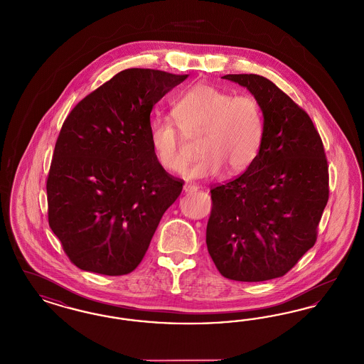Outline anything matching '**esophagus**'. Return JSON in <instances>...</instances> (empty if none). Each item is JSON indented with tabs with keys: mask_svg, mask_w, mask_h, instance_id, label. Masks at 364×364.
Instances as JSON below:
<instances>
[{
	"mask_svg": "<svg viewBox=\"0 0 364 364\" xmlns=\"http://www.w3.org/2000/svg\"><path fill=\"white\" fill-rule=\"evenodd\" d=\"M198 189H199V186L192 184V183H186V184H184V187H183V191H184L186 193H191V192L198 191Z\"/></svg>",
	"mask_w": 364,
	"mask_h": 364,
	"instance_id": "1",
	"label": "esophagus"
}]
</instances>
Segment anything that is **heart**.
I'll return each instance as SVG.
<instances>
[{"label":"heart","mask_w":364,"mask_h":364,"mask_svg":"<svg viewBox=\"0 0 364 364\" xmlns=\"http://www.w3.org/2000/svg\"><path fill=\"white\" fill-rule=\"evenodd\" d=\"M173 117H154L149 141L154 159L164 169L178 172L187 162V139L200 136L203 156L186 169L187 178L217 176L225 165L240 173L257 157L264 120L260 102L250 95H233L226 89L199 84L175 104Z\"/></svg>","instance_id":"heart-1"}]
</instances>
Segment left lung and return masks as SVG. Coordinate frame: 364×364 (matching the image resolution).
Segmentation results:
<instances>
[{"instance_id":"8db88e82","label":"left lung","mask_w":364,"mask_h":364,"mask_svg":"<svg viewBox=\"0 0 364 364\" xmlns=\"http://www.w3.org/2000/svg\"><path fill=\"white\" fill-rule=\"evenodd\" d=\"M260 102L257 157L247 171L211 189L205 244L219 272L238 282L286 275L317 240L329 198L328 162L311 119L265 77L228 74Z\"/></svg>"}]
</instances>
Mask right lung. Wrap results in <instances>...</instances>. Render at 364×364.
<instances>
[{"label": "right lung", "mask_w": 364, "mask_h": 364, "mask_svg": "<svg viewBox=\"0 0 364 364\" xmlns=\"http://www.w3.org/2000/svg\"><path fill=\"white\" fill-rule=\"evenodd\" d=\"M187 77L123 70L66 117L47 178L48 223L80 269L130 274L181 193L183 180L154 159L149 126L153 107Z\"/></svg>", "instance_id": "1"}]
</instances>
